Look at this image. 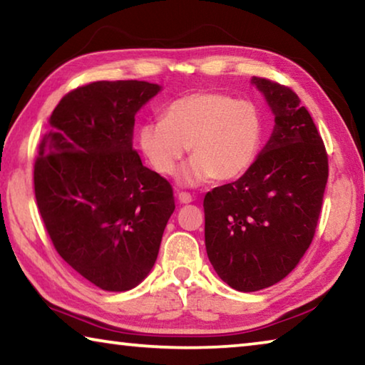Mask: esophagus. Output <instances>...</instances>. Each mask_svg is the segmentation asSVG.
<instances>
[{
  "label": "esophagus",
  "mask_w": 365,
  "mask_h": 365,
  "mask_svg": "<svg viewBox=\"0 0 365 365\" xmlns=\"http://www.w3.org/2000/svg\"><path fill=\"white\" fill-rule=\"evenodd\" d=\"M177 200L182 202V205H190L191 201H193V197H191L190 193H178L177 195Z\"/></svg>",
  "instance_id": "esophagus-1"
}]
</instances>
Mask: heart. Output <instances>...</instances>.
Here are the masks:
<instances>
[{"mask_svg": "<svg viewBox=\"0 0 365 365\" xmlns=\"http://www.w3.org/2000/svg\"><path fill=\"white\" fill-rule=\"evenodd\" d=\"M264 130V114L255 101L196 91L169 103L163 119L141 123L138 146L160 175L174 174L190 146L193 158L178 182L200 185L212 177L225 182L242 177L256 163Z\"/></svg>", "mask_w": 365, "mask_h": 365, "instance_id": "obj_1", "label": "heart"}]
</instances>
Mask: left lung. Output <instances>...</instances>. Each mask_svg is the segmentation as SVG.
<instances>
[{"instance_id":"obj_1","label":"left lung","mask_w":365,"mask_h":365,"mask_svg":"<svg viewBox=\"0 0 365 365\" xmlns=\"http://www.w3.org/2000/svg\"><path fill=\"white\" fill-rule=\"evenodd\" d=\"M274 130L251 169L205 197V242L228 287L251 293L279 283L304 256L322 209L329 160L311 114L293 90L252 77Z\"/></svg>"}]
</instances>
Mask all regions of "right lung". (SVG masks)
<instances>
[{"mask_svg":"<svg viewBox=\"0 0 365 365\" xmlns=\"http://www.w3.org/2000/svg\"><path fill=\"white\" fill-rule=\"evenodd\" d=\"M163 86L93 82L54 108L35 163V197L59 256L104 292H128L158 259L172 187L133 150L135 114Z\"/></svg>","mask_w":365,"mask_h":365,"instance_id":"obj_1","label":"right lung"}]
</instances>
